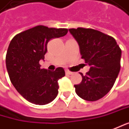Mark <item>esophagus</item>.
<instances>
[{
    "mask_svg": "<svg viewBox=\"0 0 129 129\" xmlns=\"http://www.w3.org/2000/svg\"><path fill=\"white\" fill-rule=\"evenodd\" d=\"M65 73H66L67 75H72V74H73V73H72V72H70V71L68 70H65Z\"/></svg>",
    "mask_w": 129,
    "mask_h": 129,
    "instance_id": "esophagus-1",
    "label": "esophagus"
}]
</instances>
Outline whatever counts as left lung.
<instances>
[{
    "label": "left lung",
    "mask_w": 129,
    "mask_h": 129,
    "mask_svg": "<svg viewBox=\"0 0 129 129\" xmlns=\"http://www.w3.org/2000/svg\"><path fill=\"white\" fill-rule=\"evenodd\" d=\"M78 42L81 58L89 66L81 82L74 85L80 98L95 101L106 95L113 87L120 69L121 50L115 39L92 28H70Z\"/></svg>",
    "instance_id": "1"
}]
</instances>
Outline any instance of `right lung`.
I'll use <instances>...</instances> for the list:
<instances>
[{"mask_svg":"<svg viewBox=\"0 0 129 129\" xmlns=\"http://www.w3.org/2000/svg\"><path fill=\"white\" fill-rule=\"evenodd\" d=\"M67 28L37 25L17 34L10 42L6 57V69L12 84L28 101L45 105L58 94V81L65 76L62 68L55 71L41 69L48 42L53 38L64 37Z\"/></svg>","mask_w":129,"mask_h":129,"instance_id":"1","label":"right lung"}]
</instances>
